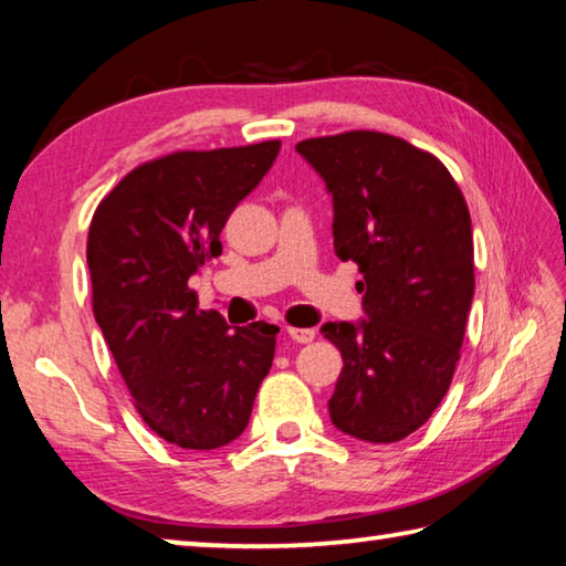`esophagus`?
<instances>
[{"mask_svg": "<svg viewBox=\"0 0 566 566\" xmlns=\"http://www.w3.org/2000/svg\"><path fill=\"white\" fill-rule=\"evenodd\" d=\"M286 334H290V339L296 344H310L314 337H317V332L314 329H300V327H290Z\"/></svg>", "mask_w": 566, "mask_h": 566, "instance_id": "esophagus-1", "label": "esophagus"}]
</instances>
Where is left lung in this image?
<instances>
[{
	"instance_id": "obj_1",
	"label": "left lung",
	"mask_w": 566,
	"mask_h": 566,
	"mask_svg": "<svg viewBox=\"0 0 566 566\" xmlns=\"http://www.w3.org/2000/svg\"><path fill=\"white\" fill-rule=\"evenodd\" d=\"M296 151L332 195L334 252L361 272L364 319L322 324L344 361L332 424L361 442H399L454 377L474 296L467 202L442 161L391 134L344 132Z\"/></svg>"
}]
</instances>
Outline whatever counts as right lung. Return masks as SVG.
Here are the masks:
<instances>
[{
	"instance_id": "right-lung-1",
	"label": "right lung",
	"mask_w": 566,
	"mask_h": 566,
	"mask_svg": "<svg viewBox=\"0 0 566 566\" xmlns=\"http://www.w3.org/2000/svg\"><path fill=\"white\" fill-rule=\"evenodd\" d=\"M280 142L175 151L132 169L92 217V306L134 407L169 444L217 449L244 432L280 327H229L189 280L260 185Z\"/></svg>"
}]
</instances>
